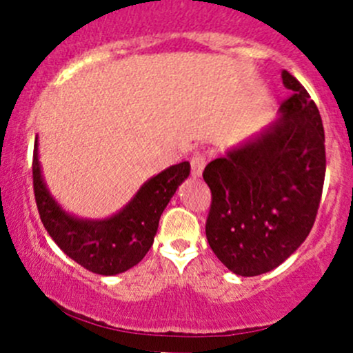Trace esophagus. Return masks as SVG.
Returning a JSON list of instances; mask_svg holds the SVG:
<instances>
[{
	"label": "esophagus",
	"instance_id": "34e87169",
	"mask_svg": "<svg viewBox=\"0 0 353 353\" xmlns=\"http://www.w3.org/2000/svg\"><path fill=\"white\" fill-rule=\"evenodd\" d=\"M205 165H206V155L194 154L193 159H191V174H193V177L201 176Z\"/></svg>",
	"mask_w": 353,
	"mask_h": 353
}]
</instances>
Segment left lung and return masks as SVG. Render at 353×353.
I'll return each mask as SVG.
<instances>
[{
  "mask_svg": "<svg viewBox=\"0 0 353 353\" xmlns=\"http://www.w3.org/2000/svg\"><path fill=\"white\" fill-rule=\"evenodd\" d=\"M282 80L292 95L280 105L279 119L203 170L212 191L206 239L241 276L282 265L309 236L321 201V116L297 78L283 70Z\"/></svg>",
  "mask_w": 353,
  "mask_h": 353,
  "instance_id": "left-lung-1",
  "label": "left lung"
}]
</instances>
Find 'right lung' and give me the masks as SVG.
<instances>
[{
    "instance_id": "obj_1",
    "label": "right lung",
    "mask_w": 353,
    "mask_h": 353,
    "mask_svg": "<svg viewBox=\"0 0 353 353\" xmlns=\"http://www.w3.org/2000/svg\"><path fill=\"white\" fill-rule=\"evenodd\" d=\"M190 162L170 165L148 179L116 215L83 220L66 213L49 194L34 147L32 177L39 215L49 236L73 261L97 275H117L145 258L154 244L159 220L177 186L190 176Z\"/></svg>"
}]
</instances>
